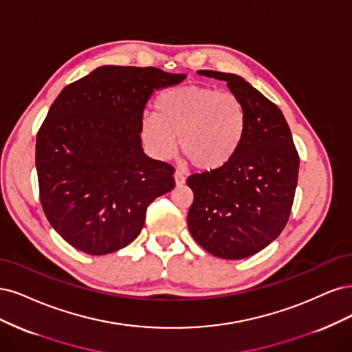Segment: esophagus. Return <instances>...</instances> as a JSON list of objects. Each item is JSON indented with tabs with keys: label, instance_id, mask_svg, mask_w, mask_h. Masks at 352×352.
<instances>
[{
	"label": "esophagus",
	"instance_id": "esophagus-1",
	"mask_svg": "<svg viewBox=\"0 0 352 352\" xmlns=\"http://www.w3.org/2000/svg\"><path fill=\"white\" fill-rule=\"evenodd\" d=\"M174 178H175V184H177V186H181V184L186 183V178H184L183 173L175 171V173H174Z\"/></svg>",
	"mask_w": 352,
	"mask_h": 352
}]
</instances>
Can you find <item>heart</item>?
<instances>
[{
  "label": "heart",
  "instance_id": "b5f03b06",
  "mask_svg": "<svg viewBox=\"0 0 352 352\" xmlns=\"http://www.w3.org/2000/svg\"><path fill=\"white\" fill-rule=\"evenodd\" d=\"M245 111L235 95L209 86L188 85L166 90L157 99V114H144L142 133L157 157L177 147L199 171H214L228 164L243 140Z\"/></svg>",
  "mask_w": 352,
  "mask_h": 352
}]
</instances>
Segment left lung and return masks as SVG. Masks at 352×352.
I'll use <instances>...</instances> for the list:
<instances>
[{"mask_svg": "<svg viewBox=\"0 0 352 352\" xmlns=\"http://www.w3.org/2000/svg\"><path fill=\"white\" fill-rule=\"evenodd\" d=\"M243 102L245 130L232 160L214 171L192 174L195 200L187 223L192 238L221 258H244L276 240L289 219L300 156L282 111L243 77L212 70Z\"/></svg>", "mask_w": 352, "mask_h": 352, "instance_id": "8db88e82", "label": "left lung"}]
</instances>
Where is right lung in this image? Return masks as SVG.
Wrapping results in <instances>:
<instances>
[{
    "label": "right lung",
    "mask_w": 352,
    "mask_h": 352,
    "mask_svg": "<svg viewBox=\"0 0 352 352\" xmlns=\"http://www.w3.org/2000/svg\"><path fill=\"white\" fill-rule=\"evenodd\" d=\"M186 74L155 67H98L65 86L36 135L45 217L64 240L92 256L135 240L151 203L175 187V169L143 153L142 121L157 89Z\"/></svg>",
    "instance_id": "right-lung-1"
}]
</instances>
